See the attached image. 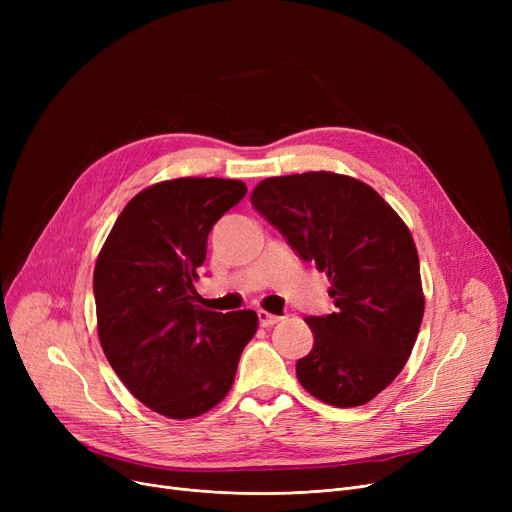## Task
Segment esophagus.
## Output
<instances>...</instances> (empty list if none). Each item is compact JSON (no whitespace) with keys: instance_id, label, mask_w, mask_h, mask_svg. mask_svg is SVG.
I'll return each instance as SVG.
<instances>
[{"instance_id":"obj_1","label":"esophagus","mask_w":512,"mask_h":512,"mask_svg":"<svg viewBox=\"0 0 512 512\" xmlns=\"http://www.w3.org/2000/svg\"><path fill=\"white\" fill-rule=\"evenodd\" d=\"M278 321H282V317L280 315H274V313H270V311H259V324L263 326V328H272L274 324H278Z\"/></svg>"}]
</instances>
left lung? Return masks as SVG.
<instances>
[{
  "instance_id": "1",
  "label": "left lung",
  "mask_w": 512,
  "mask_h": 512,
  "mask_svg": "<svg viewBox=\"0 0 512 512\" xmlns=\"http://www.w3.org/2000/svg\"><path fill=\"white\" fill-rule=\"evenodd\" d=\"M251 203L330 280L336 311L305 319L301 386L332 407L367 405L409 361L425 311L409 226L369 184L324 170L265 178Z\"/></svg>"
}]
</instances>
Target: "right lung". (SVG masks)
I'll list each match as a JSON object with an SVG mask.
<instances>
[{
	"instance_id": "add662e5",
	"label": "right lung",
	"mask_w": 512,
	"mask_h": 512,
	"mask_svg": "<svg viewBox=\"0 0 512 512\" xmlns=\"http://www.w3.org/2000/svg\"><path fill=\"white\" fill-rule=\"evenodd\" d=\"M247 195L230 178H172L134 195L99 251L93 292L103 353L130 394L170 419H193L230 392L255 311L197 305L207 236Z\"/></svg>"
}]
</instances>
